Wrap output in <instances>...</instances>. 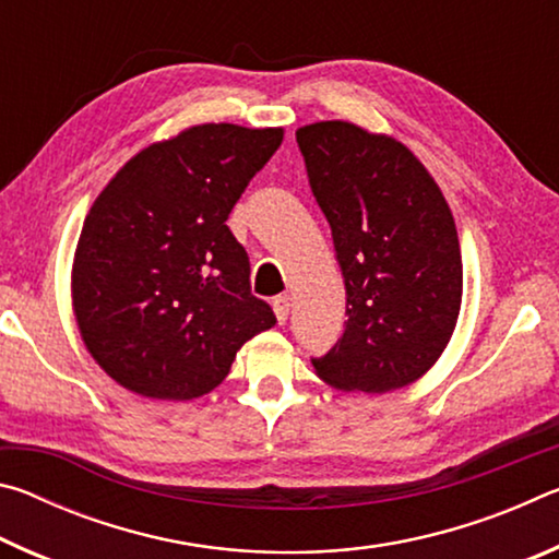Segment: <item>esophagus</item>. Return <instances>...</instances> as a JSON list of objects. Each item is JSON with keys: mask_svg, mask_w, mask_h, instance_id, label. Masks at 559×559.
I'll list each match as a JSON object with an SVG mask.
<instances>
[{"mask_svg": "<svg viewBox=\"0 0 559 559\" xmlns=\"http://www.w3.org/2000/svg\"><path fill=\"white\" fill-rule=\"evenodd\" d=\"M290 306H293V298L290 296H278V298H273V313H276V318H278V323L283 325L288 320V316H290Z\"/></svg>", "mask_w": 559, "mask_h": 559, "instance_id": "obj_1", "label": "esophagus"}]
</instances>
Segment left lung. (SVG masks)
I'll use <instances>...</instances> for the list:
<instances>
[{"instance_id": "obj_1", "label": "left lung", "mask_w": 559, "mask_h": 559, "mask_svg": "<svg viewBox=\"0 0 559 559\" xmlns=\"http://www.w3.org/2000/svg\"><path fill=\"white\" fill-rule=\"evenodd\" d=\"M308 182L333 231L347 323L318 377L384 394L419 380L456 328L463 266L439 185L400 140L355 122L296 130Z\"/></svg>"}]
</instances>
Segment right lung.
Instances as JSON below:
<instances>
[{"mask_svg":"<svg viewBox=\"0 0 559 559\" xmlns=\"http://www.w3.org/2000/svg\"><path fill=\"white\" fill-rule=\"evenodd\" d=\"M283 128L204 122L128 159L93 202L73 257L81 337L120 386L194 400L246 340L276 325L226 219Z\"/></svg>","mask_w":559,"mask_h":559,"instance_id":"1","label":"right lung"}]
</instances>
